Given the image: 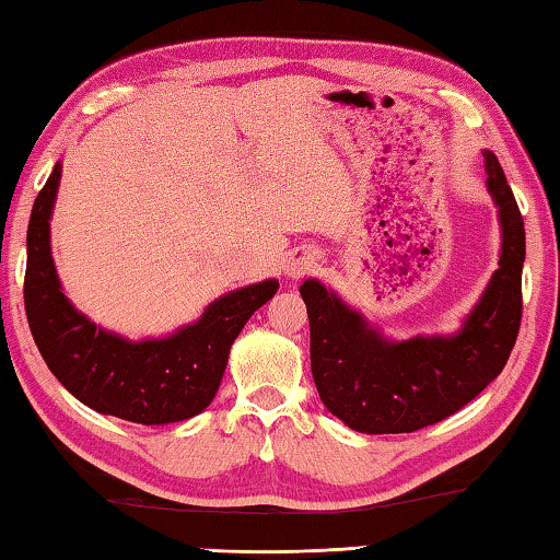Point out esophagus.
Instances as JSON below:
<instances>
[{"label": "esophagus", "mask_w": 560, "mask_h": 560, "mask_svg": "<svg viewBox=\"0 0 560 560\" xmlns=\"http://www.w3.org/2000/svg\"><path fill=\"white\" fill-rule=\"evenodd\" d=\"M314 267H316V259L314 257H308V254H293V257L287 261V277L289 279H299V277H303V273H308V271H314Z\"/></svg>", "instance_id": "34e87169"}]
</instances>
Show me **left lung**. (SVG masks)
<instances>
[{
  "mask_svg": "<svg viewBox=\"0 0 560 560\" xmlns=\"http://www.w3.org/2000/svg\"><path fill=\"white\" fill-rule=\"evenodd\" d=\"M499 207L501 257L487 291L454 336L387 340L324 283H301L311 326V373L328 412L365 434L415 432L471 402L504 371L521 326L524 217L497 155L485 150Z\"/></svg>",
  "mask_w": 560,
  "mask_h": 560,
  "instance_id": "8db88e82",
  "label": "left lung"
}]
</instances>
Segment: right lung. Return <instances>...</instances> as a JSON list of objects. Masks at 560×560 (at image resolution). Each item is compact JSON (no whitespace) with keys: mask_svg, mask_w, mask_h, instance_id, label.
<instances>
[{"mask_svg":"<svg viewBox=\"0 0 560 560\" xmlns=\"http://www.w3.org/2000/svg\"><path fill=\"white\" fill-rule=\"evenodd\" d=\"M61 179L56 163L26 232L24 306L34 343L75 400L138 424L183 422L212 402L246 320L279 289L277 279L224 293L197 324L167 338L132 340L103 330L71 306L56 277L49 220Z\"/></svg>","mask_w":560,"mask_h":560,"instance_id":"obj_1","label":"right lung"}]
</instances>
